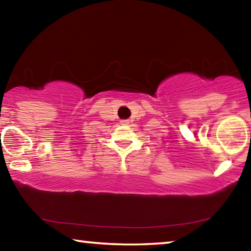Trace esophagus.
<instances>
[{"mask_svg": "<svg viewBox=\"0 0 251 251\" xmlns=\"http://www.w3.org/2000/svg\"><path fill=\"white\" fill-rule=\"evenodd\" d=\"M121 124L122 125H128L129 123H128V121H126V120H124V121H121Z\"/></svg>", "mask_w": 251, "mask_h": 251, "instance_id": "34e87169", "label": "esophagus"}]
</instances>
